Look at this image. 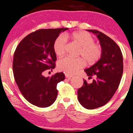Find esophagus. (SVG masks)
I'll use <instances>...</instances> for the list:
<instances>
[{"label":"esophagus","mask_w":133,"mask_h":133,"mask_svg":"<svg viewBox=\"0 0 133 133\" xmlns=\"http://www.w3.org/2000/svg\"><path fill=\"white\" fill-rule=\"evenodd\" d=\"M65 77H67V78H68L69 79H71L72 77H73L72 76L70 75V74H65Z\"/></svg>","instance_id":"esophagus-1"}]
</instances>
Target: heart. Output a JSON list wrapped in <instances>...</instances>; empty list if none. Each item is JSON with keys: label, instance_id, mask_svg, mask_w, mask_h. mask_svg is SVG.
<instances>
[{"label": "heart", "instance_id": "heart-1", "mask_svg": "<svg viewBox=\"0 0 133 133\" xmlns=\"http://www.w3.org/2000/svg\"><path fill=\"white\" fill-rule=\"evenodd\" d=\"M68 37V36H66ZM74 42L80 46L77 55L81 57H65L57 62V68L60 71L68 74H74L84 66L85 61L89 65L96 63L101 57V47L94 43V37L86 32H76L69 36ZM67 47V39L64 36H59L54 41L53 49L55 54L61 57L65 54Z\"/></svg>", "mask_w": 133, "mask_h": 133}]
</instances>
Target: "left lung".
I'll return each mask as SVG.
<instances>
[{
  "instance_id": "obj_1",
  "label": "left lung",
  "mask_w": 133,
  "mask_h": 133,
  "mask_svg": "<svg viewBox=\"0 0 133 133\" xmlns=\"http://www.w3.org/2000/svg\"><path fill=\"white\" fill-rule=\"evenodd\" d=\"M99 41L102 54L100 59L84 70L92 82L84 80L77 91L78 101L84 108L94 109L109 101L118 88L123 72V55L119 47L110 37L97 30H88Z\"/></svg>"
}]
</instances>
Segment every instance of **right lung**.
Instances as JSON below:
<instances>
[{"label":"right lung","instance_id":"1","mask_svg":"<svg viewBox=\"0 0 133 133\" xmlns=\"http://www.w3.org/2000/svg\"><path fill=\"white\" fill-rule=\"evenodd\" d=\"M68 28L39 29L21 41L14 55L13 72L17 85L27 101L39 108L52 104L57 96L58 82L64 80L63 72L43 76L55 68L57 60L53 49L59 34Z\"/></svg>","mask_w":133,"mask_h":133}]
</instances>
